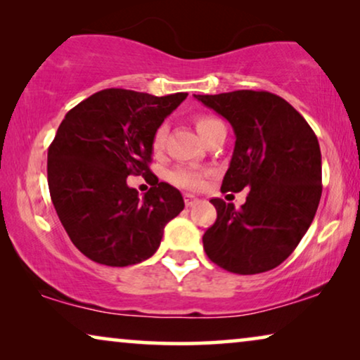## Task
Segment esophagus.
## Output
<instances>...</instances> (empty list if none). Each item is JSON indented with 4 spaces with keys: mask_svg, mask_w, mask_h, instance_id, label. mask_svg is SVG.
Wrapping results in <instances>:
<instances>
[{
    "mask_svg": "<svg viewBox=\"0 0 360 360\" xmlns=\"http://www.w3.org/2000/svg\"><path fill=\"white\" fill-rule=\"evenodd\" d=\"M184 200H185L186 206H195L196 203H198V198H196V196H193V195H190V193H186L184 196Z\"/></svg>",
    "mask_w": 360,
    "mask_h": 360,
    "instance_id": "esophagus-1",
    "label": "esophagus"
}]
</instances>
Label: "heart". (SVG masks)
<instances>
[{"mask_svg":"<svg viewBox=\"0 0 360 360\" xmlns=\"http://www.w3.org/2000/svg\"><path fill=\"white\" fill-rule=\"evenodd\" d=\"M216 122H221V121L208 115H201L195 117L196 129H198L201 136H203L210 127H213ZM165 137H167V126L160 124L154 131V134H152V141H150V149L154 154H160V152L164 150ZM205 176L206 175L203 170L196 169V167H188V165L175 167L174 170L169 172L170 184H174L175 186H180V188H185V190H200L205 184Z\"/></svg>","mask_w":360,"mask_h":360,"instance_id":"b5f03b06","label":"heart"}]
</instances>
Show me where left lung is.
<instances>
[{
  "label": "left lung",
  "mask_w": 360,
  "mask_h": 360,
  "mask_svg": "<svg viewBox=\"0 0 360 360\" xmlns=\"http://www.w3.org/2000/svg\"><path fill=\"white\" fill-rule=\"evenodd\" d=\"M233 126L236 144L221 190L250 188L239 210L213 198L216 221L203 234L211 262L233 274L272 270L293 252L321 198V150L304 117L274 93L195 95Z\"/></svg>",
  "instance_id": "1"
}]
</instances>
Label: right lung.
I'll list each match as a JSON object with an SVG mask.
<instances>
[{"label":"right lung","instance_id":"add662e5","mask_svg":"<svg viewBox=\"0 0 360 360\" xmlns=\"http://www.w3.org/2000/svg\"><path fill=\"white\" fill-rule=\"evenodd\" d=\"M186 96L108 88L58 126L47 152L49 191L68 238L93 262L126 267L149 259L184 210L180 191L159 181L149 164L152 134ZM129 174L151 185L142 199L127 186Z\"/></svg>","mask_w":360,"mask_h":360}]
</instances>
